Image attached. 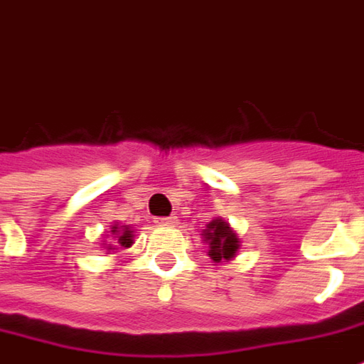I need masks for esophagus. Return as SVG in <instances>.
I'll list each match as a JSON object with an SVG mask.
<instances>
[{"label":"esophagus","instance_id":"34e87169","mask_svg":"<svg viewBox=\"0 0 364 364\" xmlns=\"http://www.w3.org/2000/svg\"><path fill=\"white\" fill-rule=\"evenodd\" d=\"M156 223H157V225L169 226V225H173V223H175V217H157Z\"/></svg>","mask_w":364,"mask_h":364}]
</instances>
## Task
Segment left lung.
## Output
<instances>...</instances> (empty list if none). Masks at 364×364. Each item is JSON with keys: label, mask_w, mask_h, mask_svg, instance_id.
Wrapping results in <instances>:
<instances>
[{"label": "left lung", "mask_w": 364, "mask_h": 364, "mask_svg": "<svg viewBox=\"0 0 364 364\" xmlns=\"http://www.w3.org/2000/svg\"><path fill=\"white\" fill-rule=\"evenodd\" d=\"M205 238H207L208 248H210L208 256L215 262L228 260L238 250V238L230 230V226L226 225L225 220H220V218L208 223L207 230H205Z\"/></svg>", "instance_id": "left-lung-1"}]
</instances>
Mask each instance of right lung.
<instances>
[{"instance_id": "1", "label": "right lung", "mask_w": 364, "mask_h": 364, "mask_svg": "<svg viewBox=\"0 0 364 364\" xmlns=\"http://www.w3.org/2000/svg\"><path fill=\"white\" fill-rule=\"evenodd\" d=\"M114 235L118 232V236H116V240L120 242V246H124V248H128V246H132V230L129 228H124V230H118V226H114V230H112Z\"/></svg>"}]
</instances>
